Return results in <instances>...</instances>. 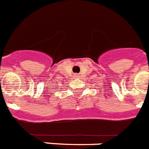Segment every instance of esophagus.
<instances>
[{
  "label": "esophagus",
  "instance_id": "obj_1",
  "mask_svg": "<svg viewBox=\"0 0 149 149\" xmlns=\"http://www.w3.org/2000/svg\"><path fill=\"white\" fill-rule=\"evenodd\" d=\"M75 77H78V76H75Z\"/></svg>",
  "mask_w": 149,
  "mask_h": 149
}]
</instances>
